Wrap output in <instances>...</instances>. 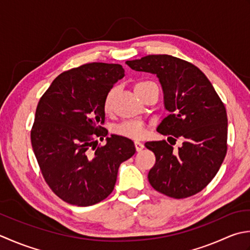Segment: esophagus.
Listing matches in <instances>:
<instances>
[{
  "instance_id": "obj_1",
  "label": "esophagus",
  "mask_w": 250,
  "mask_h": 250,
  "mask_svg": "<svg viewBox=\"0 0 250 250\" xmlns=\"http://www.w3.org/2000/svg\"><path fill=\"white\" fill-rule=\"evenodd\" d=\"M144 147H145V146L141 144V142H139V141H135V149H136V151L137 152H140V151H142L144 150Z\"/></svg>"
}]
</instances>
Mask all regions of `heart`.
Here are the masks:
<instances>
[{"label":"heart","mask_w":250,"mask_h":250,"mask_svg":"<svg viewBox=\"0 0 250 250\" xmlns=\"http://www.w3.org/2000/svg\"><path fill=\"white\" fill-rule=\"evenodd\" d=\"M147 84H150V82H140L138 84H136L135 91L137 93L140 88L145 87ZM115 95L116 88H112L109 93L106 94L104 104V108L105 112H110L112 108H113ZM114 132L129 139H141L144 138L146 134V127L144 123H141V122H124V123L114 127Z\"/></svg>","instance_id":"1"}]
</instances>
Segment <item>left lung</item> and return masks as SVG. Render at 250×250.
<instances>
[{
  "label": "left lung",
  "instance_id": "obj_1",
  "mask_svg": "<svg viewBox=\"0 0 250 250\" xmlns=\"http://www.w3.org/2000/svg\"><path fill=\"white\" fill-rule=\"evenodd\" d=\"M126 64L157 76L170 114L157 127L160 134L183 140L174 150L166 140L146 142L155 154L149 182L156 191L174 198L201 192L220 168L227 154L226 106L202 71L170 55H149Z\"/></svg>",
  "mask_w": 250,
  "mask_h": 250
}]
</instances>
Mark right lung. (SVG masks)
I'll return each mask as SVG.
<instances>
[{
	"instance_id": "add662e5",
	"label": "right lung",
	"mask_w": 250,
	"mask_h": 250,
	"mask_svg": "<svg viewBox=\"0 0 250 250\" xmlns=\"http://www.w3.org/2000/svg\"><path fill=\"white\" fill-rule=\"evenodd\" d=\"M121 64L91 62L59 74L35 111L31 144L50 189L75 206L104 201L114 189L119 167L135 154L134 142L106 137L104 98L124 78Z\"/></svg>"
}]
</instances>
